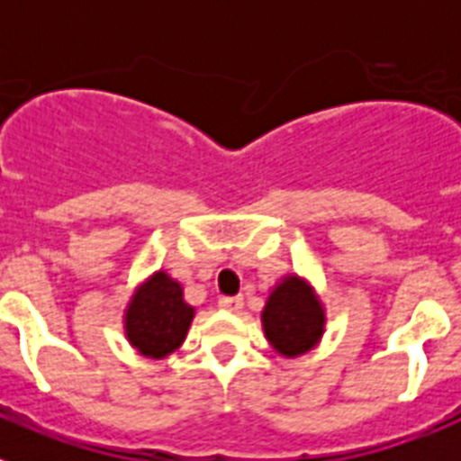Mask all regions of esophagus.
<instances>
[{"label":"esophagus","instance_id":"obj_1","mask_svg":"<svg viewBox=\"0 0 461 461\" xmlns=\"http://www.w3.org/2000/svg\"><path fill=\"white\" fill-rule=\"evenodd\" d=\"M242 304V297H219V307L226 309V312H240Z\"/></svg>","mask_w":461,"mask_h":461}]
</instances>
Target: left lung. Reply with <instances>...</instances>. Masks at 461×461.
<instances>
[{
	"label": "left lung",
	"instance_id": "8db88e82",
	"mask_svg": "<svg viewBox=\"0 0 461 461\" xmlns=\"http://www.w3.org/2000/svg\"><path fill=\"white\" fill-rule=\"evenodd\" d=\"M260 321L272 348L297 357L312 351L323 337L325 309L307 281L288 275L272 288Z\"/></svg>",
	"mask_w": 461,
	"mask_h": 461
}]
</instances>
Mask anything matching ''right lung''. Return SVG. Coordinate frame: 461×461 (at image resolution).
I'll list each match as a JSON object with an SVG mask.
<instances>
[{
  "label": "right lung",
  "mask_w": 461,
  "mask_h": 461,
  "mask_svg": "<svg viewBox=\"0 0 461 461\" xmlns=\"http://www.w3.org/2000/svg\"><path fill=\"white\" fill-rule=\"evenodd\" d=\"M195 309L185 303L180 281L164 270L142 281L124 312V332L129 344L145 357H166L180 348Z\"/></svg>",
  "instance_id": "right-lung-1"
}]
</instances>
